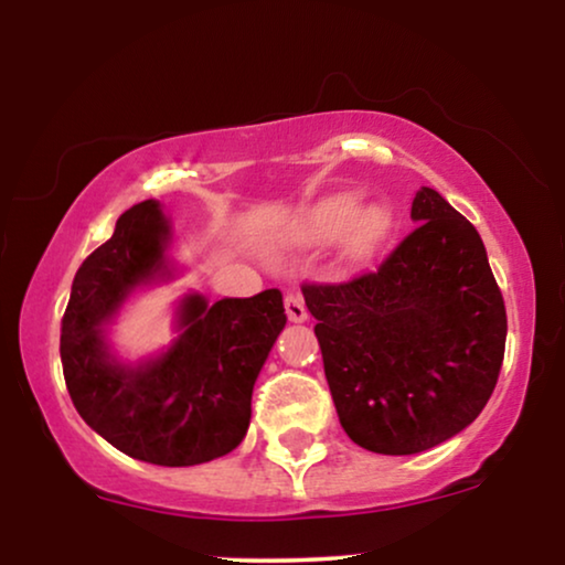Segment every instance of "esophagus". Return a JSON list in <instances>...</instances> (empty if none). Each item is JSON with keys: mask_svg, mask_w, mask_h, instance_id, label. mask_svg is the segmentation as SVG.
<instances>
[{"mask_svg": "<svg viewBox=\"0 0 565 565\" xmlns=\"http://www.w3.org/2000/svg\"><path fill=\"white\" fill-rule=\"evenodd\" d=\"M284 309H286V317H289L291 322H305L307 317H309L307 307H305V299H301L297 291L286 294V297H284Z\"/></svg>", "mask_w": 565, "mask_h": 565, "instance_id": "1", "label": "esophagus"}]
</instances>
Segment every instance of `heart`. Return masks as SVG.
I'll use <instances>...</instances> for the list:
<instances>
[{"label":"heart","mask_w":565,"mask_h":565,"mask_svg":"<svg viewBox=\"0 0 565 565\" xmlns=\"http://www.w3.org/2000/svg\"><path fill=\"white\" fill-rule=\"evenodd\" d=\"M394 225L392 206L371 202L361 206L359 192H335L322 196L301 214L294 227V241L301 245H322L343 237L348 260H363L384 241Z\"/></svg>","instance_id":"1"}]
</instances>
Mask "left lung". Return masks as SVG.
<instances>
[{
  "mask_svg": "<svg viewBox=\"0 0 565 565\" xmlns=\"http://www.w3.org/2000/svg\"><path fill=\"white\" fill-rule=\"evenodd\" d=\"M412 220L376 271L301 284L340 425L384 456L423 452L471 425L504 361V299L481 235L427 186Z\"/></svg>",
  "mask_w": 565,
  "mask_h": 565,
  "instance_id": "8db88e82",
  "label": "left lung"
}]
</instances>
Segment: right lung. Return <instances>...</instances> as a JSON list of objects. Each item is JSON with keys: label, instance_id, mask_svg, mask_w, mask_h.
I'll return each mask as SVG.
<instances>
[{"label": "right lung", "instance_id": "add662e5", "mask_svg": "<svg viewBox=\"0 0 565 565\" xmlns=\"http://www.w3.org/2000/svg\"><path fill=\"white\" fill-rule=\"evenodd\" d=\"M171 225L146 200L78 266L61 320V363L86 425L125 456L156 466H196L227 456L250 425V396L286 324L279 289L206 305L181 299L179 338L156 359L122 363L105 324L140 286L171 279Z\"/></svg>", "mask_w": 565, "mask_h": 565}]
</instances>
